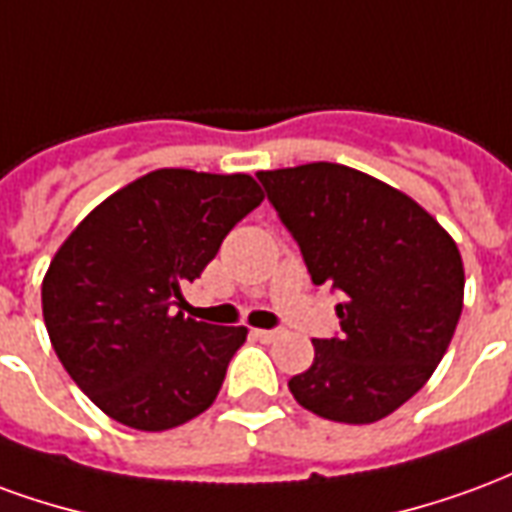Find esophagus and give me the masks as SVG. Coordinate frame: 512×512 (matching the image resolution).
<instances>
[{"instance_id": "obj_1", "label": "esophagus", "mask_w": 512, "mask_h": 512, "mask_svg": "<svg viewBox=\"0 0 512 512\" xmlns=\"http://www.w3.org/2000/svg\"><path fill=\"white\" fill-rule=\"evenodd\" d=\"M252 334H255L257 340H263V343H274L279 337V329H255Z\"/></svg>"}]
</instances>
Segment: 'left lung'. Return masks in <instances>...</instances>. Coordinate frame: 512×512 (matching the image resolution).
Segmentation results:
<instances>
[{
	"label": "left lung",
	"instance_id": "left-lung-1",
	"mask_svg": "<svg viewBox=\"0 0 512 512\" xmlns=\"http://www.w3.org/2000/svg\"><path fill=\"white\" fill-rule=\"evenodd\" d=\"M315 285L329 282L340 337L312 340L315 362L288 381L312 414L348 425L389 417L425 386L463 310L450 233L403 191L315 161L257 172Z\"/></svg>",
	"mask_w": 512,
	"mask_h": 512
}]
</instances>
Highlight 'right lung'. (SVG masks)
Segmentation results:
<instances>
[{
    "instance_id": "1",
    "label": "right lung",
    "mask_w": 512,
    "mask_h": 512,
    "mask_svg": "<svg viewBox=\"0 0 512 512\" xmlns=\"http://www.w3.org/2000/svg\"><path fill=\"white\" fill-rule=\"evenodd\" d=\"M263 202L249 175L156 169L84 216L43 277L62 367L106 417L169 430L211 406L244 326L175 312L224 235Z\"/></svg>"
}]
</instances>
